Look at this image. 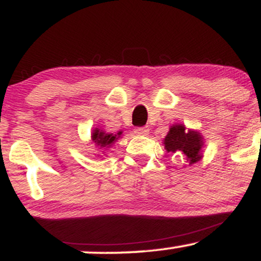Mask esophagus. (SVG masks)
<instances>
[{
	"label": "esophagus",
	"mask_w": 261,
	"mask_h": 261,
	"mask_svg": "<svg viewBox=\"0 0 261 261\" xmlns=\"http://www.w3.org/2000/svg\"><path fill=\"white\" fill-rule=\"evenodd\" d=\"M134 133L137 134V135H142V136H146V135H148V133H149V128H148V126L136 127V128H135Z\"/></svg>",
	"instance_id": "esophagus-1"
}]
</instances>
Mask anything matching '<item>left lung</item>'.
I'll return each instance as SVG.
<instances>
[{
    "label": "left lung",
    "mask_w": 261,
    "mask_h": 261,
    "mask_svg": "<svg viewBox=\"0 0 261 261\" xmlns=\"http://www.w3.org/2000/svg\"><path fill=\"white\" fill-rule=\"evenodd\" d=\"M164 146L168 152H181L187 155L190 164L200 161L202 141L201 136L195 131H187L182 125H173L164 139Z\"/></svg>",
    "instance_id": "1"
}]
</instances>
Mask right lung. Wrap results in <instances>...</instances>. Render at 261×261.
Wrapping results in <instances>:
<instances>
[{
  "label": "right lung",
  "mask_w": 261,
  "mask_h": 261,
  "mask_svg": "<svg viewBox=\"0 0 261 261\" xmlns=\"http://www.w3.org/2000/svg\"><path fill=\"white\" fill-rule=\"evenodd\" d=\"M121 135V133H119L118 135H113V134H106V133H101L99 130H95L94 133L92 135V139L95 142V145L100 146V147H108L110 146L114 141H116Z\"/></svg>",
  "instance_id": "1"
}]
</instances>
